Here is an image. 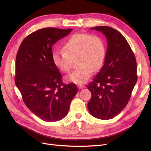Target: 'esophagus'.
Listing matches in <instances>:
<instances>
[{
    "instance_id": "1",
    "label": "esophagus",
    "mask_w": 151,
    "mask_h": 151,
    "mask_svg": "<svg viewBox=\"0 0 151 151\" xmlns=\"http://www.w3.org/2000/svg\"><path fill=\"white\" fill-rule=\"evenodd\" d=\"M78 88L80 89H82L85 88V86L84 85H83V84H78Z\"/></svg>"
}]
</instances>
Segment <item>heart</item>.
<instances>
[{"mask_svg": "<svg viewBox=\"0 0 151 151\" xmlns=\"http://www.w3.org/2000/svg\"><path fill=\"white\" fill-rule=\"evenodd\" d=\"M63 50L52 52L53 63L60 71L68 73L71 68V60L77 58L78 67L67 80L78 84L86 83L93 71L101 67L106 55L105 43L100 37L84 33L71 35L63 45Z\"/></svg>", "mask_w": 151, "mask_h": 151, "instance_id": "1", "label": "heart"}]
</instances>
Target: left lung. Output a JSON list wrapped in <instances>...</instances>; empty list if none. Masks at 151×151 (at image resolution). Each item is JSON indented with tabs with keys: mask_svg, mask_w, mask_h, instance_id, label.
<instances>
[{
	"mask_svg": "<svg viewBox=\"0 0 151 151\" xmlns=\"http://www.w3.org/2000/svg\"><path fill=\"white\" fill-rule=\"evenodd\" d=\"M91 29L105 36L108 47L104 65L87 86L92 93L88 108L93 117L108 120L128 104L137 81V62L127 41L117 30L108 26Z\"/></svg>",
	"mask_w": 151,
	"mask_h": 151,
	"instance_id": "left-lung-1",
	"label": "left lung"
}]
</instances>
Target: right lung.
<instances>
[{"label":"right lung","instance_id":"right-lung-1","mask_svg":"<svg viewBox=\"0 0 151 151\" xmlns=\"http://www.w3.org/2000/svg\"><path fill=\"white\" fill-rule=\"evenodd\" d=\"M72 30L43 28L28 35L16 58L15 84L27 107L46 122H55L68 114L78 92L75 84H64L52 59V46Z\"/></svg>","mask_w":151,"mask_h":151}]
</instances>
